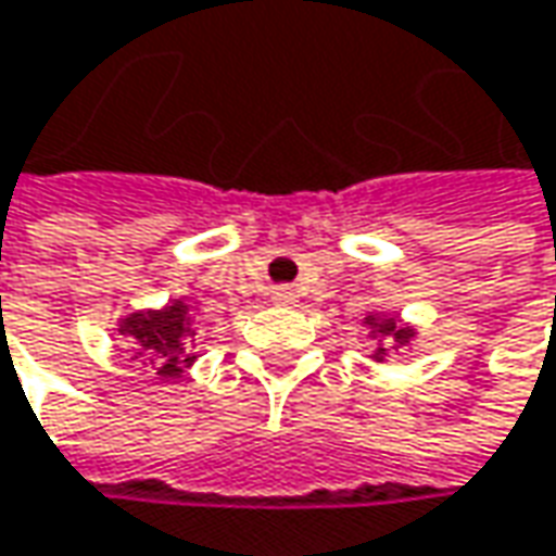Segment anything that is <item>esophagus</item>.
Segmentation results:
<instances>
[{"label": "esophagus", "instance_id": "34e87169", "mask_svg": "<svg viewBox=\"0 0 556 556\" xmlns=\"http://www.w3.org/2000/svg\"><path fill=\"white\" fill-rule=\"evenodd\" d=\"M277 305H295V292L289 289V286H279V289H274V295H270Z\"/></svg>", "mask_w": 556, "mask_h": 556}]
</instances>
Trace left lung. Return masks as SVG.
Wrapping results in <instances>:
<instances>
[{
	"instance_id": "1",
	"label": "left lung",
	"mask_w": 556,
	"mask_h": 556,
	"mask_svg": "<svg viewBox=\"0 0 556 556\" xmlns=\"http://www.w3.org/2000/svg\"><path fill=\"white\" fill-rule=\"evenodd\" d=\"M362 324L368 327V340H375V352H371L375 362H387L390 352L400 355L418 337V330L412 324H406V320H400L396 314H377V311H371V314H365Z\"/></svg>"
}]
</instances>
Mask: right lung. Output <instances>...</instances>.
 I'll return each mask as SVG.
<instances>
[{
    "instance_id": "right-lung-1",
    "label": "right lung",
    "mask_w": 556,
    "mask_h": 556,
    "mask_svg": "<svg viewBox=\"0 0 556 556\" xmlns=\"http://www.w3.org/2000/svg\"><path fill=\"white\" fill-rule=\"evenodd\" d=\"M118 333L125 337L128 352L141 365H150L160 380H176L198 362V355H194V314L181 299H173L160 308L122 314Z\"/></svg>"
}]
</instances>
